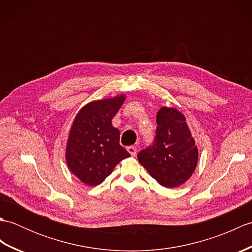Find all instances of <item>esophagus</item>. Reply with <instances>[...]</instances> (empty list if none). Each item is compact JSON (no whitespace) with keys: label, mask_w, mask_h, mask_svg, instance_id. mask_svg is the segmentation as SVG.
I'll list each match as a JSON object with an SVG mask.
<instances>
[{"label":"esophagus","mask_w":252,"mask_h":252,"mask_svg":"<svg viewBox=\"0 0 252 252\" xmlns=\"http://www.w3.org/2000/svg\"><path fill=\"white\" fill-rule=\"evenodd\" d=\"M126 149H127V152L130 153L131 156L134 157L135 155H136V147H134V146H129Z\"/></svg>","instance_id":"1"}]
</instances>
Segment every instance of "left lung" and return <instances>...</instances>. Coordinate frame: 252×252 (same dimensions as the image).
Wrapping results in <instances>:
<instances>
[{
    "mask_svg": "<svg viewBox=\"0 0 252 252\" xmlns=\"http://www.w3.org/2000/svg\"><path fill=\"white\" fill-rule=\"evenodd\" d=\"M153 146L138 153L137 159L149 175L167 189L179 187L197 167L198 149L186 123L176 108L162 107L157 112Z\"/></svg>",
    "mask_w": 252,
    "mask_h": 252,
    "instance_id": "1",
    "label": "left lung"
}]
</instances>
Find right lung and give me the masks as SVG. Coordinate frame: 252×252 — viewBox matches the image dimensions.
Wrapping results in <instances>:
<instances>
[{
  "mask_svg": "<svg viewBox=\"0 0 252 252\" xmlns=\"http://www.w3.org/2000/svg\"><path fill=\"white\" fill-rule=\"evenodd\" d=\"M126 95L93 100L79 110L72 122L66 147L71 172L89 186L99 185L130 154L120 144V132L111 120Z\"/></svg>",
  "mask_w": 252,
  "mask_h": 252,
  "instance_id": "right-lung-1",
  "label": "right lung"
}]
</instances>
